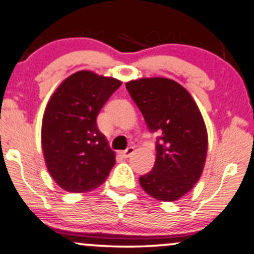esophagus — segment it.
<instances>
[{
  "instance_id": "1",
  "label": "esophagus",
  "mask_w": 254,
  "mask_h": 254,
  "mask_svg": "<svg viewBox=\"0 0 254 254\" xmlns=\"http://www.w3.org/2000/svg\"><path fill=\"white\" fill-rule=\"evenodd\" d=\"M135 153V148L133 147H129L127 148V149H125V150H123L122 151V155H123L124 157H130L131 155H132V154Z\"/></svg>"
}]
</instances>
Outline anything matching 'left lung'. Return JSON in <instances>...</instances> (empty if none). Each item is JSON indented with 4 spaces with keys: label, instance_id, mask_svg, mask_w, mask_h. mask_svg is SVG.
<instances>
[{
    "label": "left lung",
    "instance_id": "left-lung-1",
    "mask_svg": "<svg viewBox=\"0 0 254 254\" xmlns=\"http://www.w3.org/2000/svg\"><path fill=\"white\" fill-rule=\"evenodd\" d=\"M127 89L151 132L159 133L153 170L139 178L142 189L161 202L192 190L203 173L208 132L196 101L182 84L166 77H142Z\"/></svg>",
    "mask_w": 254,
    "mask_h": 254
}]
</instances>
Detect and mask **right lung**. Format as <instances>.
I'll list each match as a JSON object with an SVG mask.
<instances>
[{
  "label": "right lung",
  "instance_id": "1",
  "mask_svg": "<svg viewBox=\"0 0 254 254\" xmlns=\"http://www.w3.org/2000/svg\"><path fill=\"white\" fill-rule=\"evenodd\" d=\"M122 81L81 70L66 77L46 105L42 148L52 179L63 190L99 188L116 164V153L97 127V117Z\"/></svg>",
  "mask_w": 254,
  "mask_h": 254
}]
</instances>
